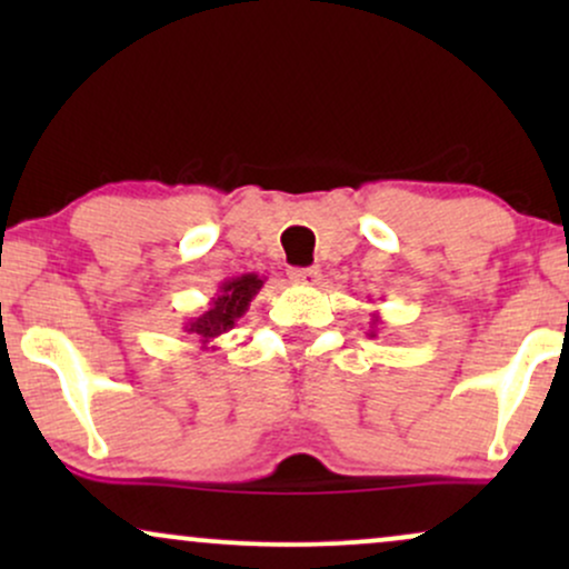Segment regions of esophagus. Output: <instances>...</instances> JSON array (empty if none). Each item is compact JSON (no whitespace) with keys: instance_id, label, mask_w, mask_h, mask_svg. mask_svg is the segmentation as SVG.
Wrapping results in <instances>:
<instances>
[{"instance_id":"34e87169","label":"esophagus","mask_w":569,"mask_h":569,"mask_svg":"<svg viewBox=\"0 0 569 569\" xmlns=\"http://www.w3.org/2000/svg\"><path fill=\"white\" fill-rule=\"evenodd\" d=\"M289 280L297 286H318L321 283V270L318 267H291Z\"/></svg>"}]
</instances>
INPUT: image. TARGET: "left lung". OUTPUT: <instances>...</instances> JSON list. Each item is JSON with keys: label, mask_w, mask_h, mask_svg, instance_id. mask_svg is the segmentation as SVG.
<instances>
[{"label": "left lung", "mask_w": 569, "mask_h": 569, "mask_svg": "<svg viewBox=\"0 0 569 569\" xmlns=\"http://www.w3.org/2000/svg\"><path fill=\"white\" fill-rule=\"evenodd\" d=\"M377 323H380V312H371V331H369L371 337L377 335V331H375V329H377Z\"/></svg>", "instance_id": "obj_1"}]
</instances>
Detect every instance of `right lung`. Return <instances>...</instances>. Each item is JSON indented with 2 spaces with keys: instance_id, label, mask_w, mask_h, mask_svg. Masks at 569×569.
I'll return each instance as SVG.
<instances>
[{
  "instance_id": "add662e5",
  "label": "right lung",
  "mask_w": 569,
  "mask_h": 569,
  "mask_svg": "<svg viewBox=\"0 0 569 569\" xmlns=\"http://www.w3.org/2000/svg\"><path fill=\"white\" fill-rule=\"evenodd\" d=\"M262 286L264 278H259L257 272L227 278L224 283L219 286V291L211 297L206 310H202L198 318L184 321V331L200 339L202 350H217V339L234 329V323L246 316L248 305H251V299L257 297Z\"/></svg>"
}]
</instances>
